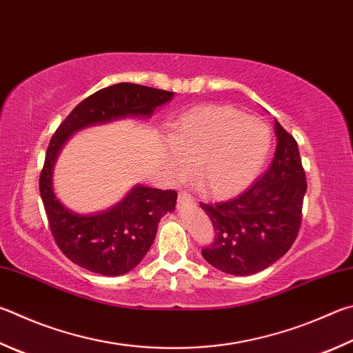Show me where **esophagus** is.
Returning <instances> with one entry per match:
<instances>
[{"label":"esophagus","instance_id":"1","mask_svg":"<svg viewBox=\"0 0 353 353\" xmlns=\"http://www.w3.org/2000/svg\"><path fill=\"white\" fill-rule=\"evenodd\" d=\"M177 203H179V207H183V205H193L194 199L191 197L187 191H181L177 196Z\"/></svg>","mask_w":353,"mask_h":353}]
</instances>
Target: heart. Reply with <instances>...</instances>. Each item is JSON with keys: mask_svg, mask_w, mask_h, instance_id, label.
I'll return each mask as SVG.
<instances>
[{"mask_svg": "<svg viewBox=\"0 0 353 353\" xmlns=\"http://www.w3.org/2000/svg\"><path fill=\"white\" fill-rule=\"evenodd\" d=\"M168 165L183 177L194 170L203 194L223 199L241 193L259 174L272 146L264 121L232 106H208L185 114L171 126Z\"/></svg>", "mask_w": 353, "mask_h": 353, "instance_id": "b5f03b06", "label": "heart"}]
</instances>
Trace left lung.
<instances>
[{"mask_svg": "<svg viewBox=\"0 0 353 353\" xmlns=\"http://www.w3.org/2000/svg\"><path fill=\"white\" fill-rule=\"evenodd\" d=\"M278 145L264 174L238 197L201 203L216 238L202 256L217 270L248 276L274 264L296 239L307 190L296 140L274 121Z\"/></svg>", "mask_w": 353, "mask_h": 353, "instance_id": "1", "label": "left lung"}]
</instances>
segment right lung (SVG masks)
Here are the masks:
<instances>
[{
    "label": "right lung",
    "instance_id": "obj_1",
    "mask_svg": "<svg viewBox=\"0 0 353 353\" xmlns=\"http://www.w3.org/2000/svg\"><path fill=\"white\" fill-rule=\"evenodd\" d=\"M174 92L136 83L100 89L77 105L50 139L40 176V194L57 245L74 264L89 272L120 276L132 270L154 242L160 217L176 208L174 190L136 185L105 211L80 214L60 202L52 172L60 151L77 131L120 119H148Z\"/></svg>",
    "mask_w": 353,
    "mask_h": 353
}]
</instances>
